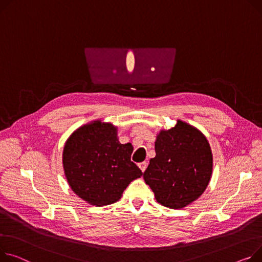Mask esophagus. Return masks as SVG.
Here are the masks:
<instances>
[{"label": "esophagus", "mask_w": 262, "mask_h": 262, "mask_svg": "<svg viewBox=\"0 0 262 262\" xmlns=\"http://www.w3.org/2000/svg\"><path fill=\"white\" fill-rule=\"evenodd\" d=\"M139 167H140V169L142 170V172L146 169V167H147V162H141V163H139Z\"/></svg>", "instance_id": "1"}]
</instances>
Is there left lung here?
<instances>
[{"mask_svg": "<svg viewBox=\"0 0 262 262\" xmlns=\"http://www.w3.org/2000/svg\"><path fill=\"white\" fill-rule=\"evenodd\" d=\"M155 150L143 178L157 202L177 210L198 199L213 170V155L204 135L178 120L157 136Z\"/></svg>", "mask_w": 262, "mask_h": 262, "instance_id": "left-lung-1", "label": "left lung"}]
</instances>
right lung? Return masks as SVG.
<instances>
[{
	"label": "right lung",
	"instance_id": "obj_1",
	"mask_svg": "<svg viewBox=\"0 0 262 262\" xmlns=\"http://www.w3.org/2000/svg\"><path fill=\"white\" fill-rule=\"evenodd\" d=\"M133 145L121 144L117 128L95 121L78 128L65 143L63 167L69 186L96 206L118 201L127 185L142 176L132 160Z\"/></svg>",
	"mask_w": 262,
	"mask_h": 262
}]
</instances>
